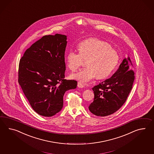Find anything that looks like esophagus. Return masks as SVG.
I'll return each instance as SVG.
<instances>
[{
    "label": "esophagus",
    "instance_id": "obj_1",
    "mask_svg": "<svg viewBox=\"0 0 154 154\" xmlns=\"http://www.w3.org/2000/svg\"><path fill=\"white\" fill-rule=\"evenodd\" d=\"M77 86L79 87V88H83V87H84V85H83L82 83L79 82L77 83Z\"/></svg>",
    "mask_w": 154,
    "mask_h": 154
}]
</instances>
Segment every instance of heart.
Instances as JSON below:
<instances>
[{"label": "heart", "mask_w": 154, "mask_h": 154, "mask_svg": "<svg viewBox=\"0 0 154 154\" xmlns=\"http://www.w3.org/2000/svg\"><path fill=\"white\" fill-rule=\"evenodd\" d=\"M79 51L71 49L67 54L68 67L75 71L87 60L86 67L73 73L72 79L87 83L94 79L106 78L109 75L119 62V54L107 42L91 38L79 43Z\"/></svg>", "instance_id": "obj_1"}]
</instances>
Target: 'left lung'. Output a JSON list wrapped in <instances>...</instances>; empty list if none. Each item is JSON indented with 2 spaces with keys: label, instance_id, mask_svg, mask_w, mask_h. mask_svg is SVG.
I'll return each mask as SVG.
<instances>
[{
  "label": "left lung",
  "instance_id": "left-lung-1",
  "mask_svg": "<svg viewBox=\"0 0 154 154\" xmlns=\"http://www.w3.org/2000/svg\"><path fill=\"white\" fill-rule=\"evenodd\" d=\"M133 68L130 57L126 58L111 78L92 88L94 97L88 107L91 112L98 116H106L122 107L135 80Z\"/></svg>",
  "mask_w": 154,
  "mask_h": 154
}]
</instances>
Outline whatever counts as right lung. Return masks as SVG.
I'll list each match as a JSON object with an SVG mask.
<instances>
[{"label":"right lung","instance_id":"right-lung-1","mask_svg":"<svg viewBox=\"0 0 154 154\" xmlns=\"http://www.w3.org/2000/svg\"><path fill=\"white\" fill-rule=\"evenodd\" d=\"M67 36L45 35L26 49L20 60L18 83L38 114L51 117L63 107L64 93L77 82L65 78Z\"/></svg>","mask_w":154,"mask_h":154}]
</instances>
